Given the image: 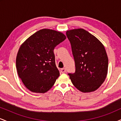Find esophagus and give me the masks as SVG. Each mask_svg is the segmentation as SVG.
<instances>
[{"label":"esophagus","instance_id":"1","mask_svg":"<svg viewBox=\"0 0 121 121\" xmlns=\"http://www.w3.org/2000/svg\"><path fill=\"white\" fill-rule=\"evenodd\" d=\"M60 72H61V73H65V72H66V69H65V68H62V69H60Z\"/></svg>","mask_w":121,"mask_h":121}]
</instances>
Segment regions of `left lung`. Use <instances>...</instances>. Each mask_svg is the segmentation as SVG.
Instances as JSON below:
<instances>
[{
	"label": "left lung",
	"instance_id": "obj_1",
	"mask_svg": "<svg viewBox=\"0 0 121 121\" xmlns=\"http://www.w3.org/2000/svg\"><path fill=\"white\" fill-rule=\"evenodd\" d=\"M76 71L68 73L72 84L83 93L95 91L104 82L108 69V57L104 45L82 28L67 30Z\"/></svg>",
	"mask_w": 121,
	"mask_h": 121
}]
</instances>
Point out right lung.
<instances>
[{"mask_svg":"<svg viewBox=\"0 0 121 121\" xmlns=\"http://www.w3.org/2000/svg\"><path fill=\"white\" fill-rule=\"evenodd\" d=\"M65 39L60 32L43 29L22 44L16 56V69L28 89L44 93L53 86L60 75L53 50Z\"/></svg>","mask_w":121,"mask_h":121,"instance_id":"1","label":"right lung"}]
</instances>
